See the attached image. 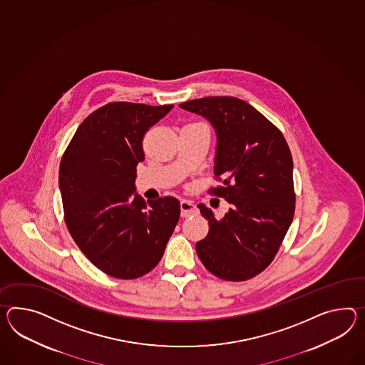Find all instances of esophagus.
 I'll list each match as a JSON object with an SVG mask.
<instances>
[{"mask_svg": "<svg viewBox=\"0 0 365 365\" xmlns=\"http://www.w3.org/2000/svg\"><path fill=\"white\" fill-rule=\"evenodd\" d=\"M195 214H197V210H196L195 205L192 202H188V200L180 202V215H182V217H188V216Z\"/></svg>", "mask_w": 365, "mask_h": 365, "instance_id": "34e87169", "label": "esophagus"}]
</instances>
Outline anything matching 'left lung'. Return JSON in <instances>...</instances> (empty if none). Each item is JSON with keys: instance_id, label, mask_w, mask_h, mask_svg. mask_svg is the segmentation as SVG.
I'll return each mask as SVG.
<instances>
[{"instance_id": "obj_1", "label": "left lung", "mask_w": 365, "mask_h": 365, "mask_svg": "<svg viewBox=\"0 0 365 365\" xmlns=\"http://www.w3.org/2000/svg\"><path fill=\"white\" fill-rule=\"evenodd\" d=\"M179 107L214 125L215 179L222 186L211 188L210 194L231 205L219 220L208 207L197 205L210 231L196 242V253L214 276L235 282L250 279L272 264L293 222L289 145L276 125L240 98L208 96Z\"/></svg>"}]
</instances>
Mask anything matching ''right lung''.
<instances>
[{"label": "right lung", "mask_w": 365, "mask_h": 365, "mask_svg": "<svg viewBox=\"0 0 365 365\" xmlns=\"http://www.w3.org/2000/svg\"><path fill=\"white\" fill-rule=\"evenodd\" d=\"M173 107L106 104L81 123L63 153L64 222L81 252L108 276L134 279L149 273L178 222V199L146 203L133 194L145 133Z\"/></svg>", "instance_id": "obj_1"}]
</instances>
